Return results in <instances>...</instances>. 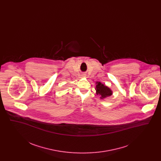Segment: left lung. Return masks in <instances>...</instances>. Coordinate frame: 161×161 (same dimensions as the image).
<instances>
[{"instance_id":"left-lung-1","label":"left lung","mask_w":161,"mask_h":161,"mask_svg":"<svg viewBox=\"0 0 161 161\" xmlns=\"http://www.w3.org/2000/svg\"><path fill=\"white\" fill-rule=\"evenodd\" d=\"M96 94L100 95V98L103 100L107 97L111 96L113 94L112 91L108 87L100 81L96 82Z\"/></svg>"}]
</instances>
